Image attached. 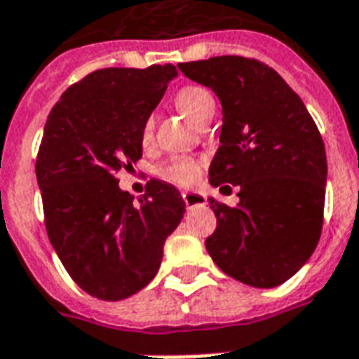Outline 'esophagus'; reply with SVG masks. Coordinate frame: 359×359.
Wrapping results in <instances>:
<instances>
[{"mask_svg": "<svg viewBox=\"0 0 359 359\" xmlns=\"http://www.w3.org/2000/svg\"><path fill=\"white\" fill-rule=\"evenodd\" d=\"M182 200H184L188 209H194V207H203L207 203L205 194H201V192H182Z\"/></svg>", "mask_w": 359, "mask_h": 359, "instance_id": "1", "label": "esophagus"}]
</instances>
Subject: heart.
I'll use <instances>...</instances> for the list:
<instances>
[{
  "instance_id": "obj_1",
  "label": "heart",
  "mask_w": 359,
  "mask_h": 359,
  "mask_svg": "<svg viewBox=\"0 0 359 359\" xmlns=\"http://www.w3.org/2000/svg\"><path fill=\"white\" fill-rule=\"evenodd\" d=\"M175 104H177L180 112L192 119V121H196V123L209 112H215L213 95L203 87H198V85L182 87L175 97ZM152 133L154 119L148 118L144 121V126H142V140L148 142L152 139ZM161 175L167 180L180 184V187H190L200 179V163L192 158H175L161 169Z\"/></svg>"
}]
</instances>
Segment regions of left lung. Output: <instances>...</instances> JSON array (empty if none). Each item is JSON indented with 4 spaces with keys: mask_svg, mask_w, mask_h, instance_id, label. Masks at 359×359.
Segmentation results:
<instances>
[{
    "mask_svg": "<svg viewBox=\"0 0 359 359\" xmlns=\"http://www.w3.org/2000/svg\"><path fill=\"white\" fill-rule=\"evenodd\" d=\"M179 70L222 104L209 182L240 187L236 207L209 198L217 230L207 253L245 285H281L306 264L323 224L327 158L314 119L280 74L255 58L213 57Z\"/></svg>",
    "mask_w": 359,
    "mask_h": 359,
    "instance_id": "obj_1",
    "label": "left lung"
}]
</instances>
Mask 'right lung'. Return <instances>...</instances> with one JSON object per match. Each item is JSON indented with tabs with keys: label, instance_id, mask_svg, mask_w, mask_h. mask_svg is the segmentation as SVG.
Returning <instances> with one entry per match:
<instances>
[{
	"label": "right lung",
	"instance_id": "1",
	"mask_svg": "<svg viewBox=\"0 0 359 359\" xmlns=\"http://www.w3.org/2000/svg\"><path fill=\"white\" fill-rule=\"evenodd\" d=\"M177 74L172 65L93 72L45 123L36 177L47 236L72 280L100 301L127 299L154 280L187 211L169 182L152 179L135 201L116 180L142 158V126Z\"/></svg>",
	"mask_w": 359,
	"mask_h": 359
}]
</instances>
